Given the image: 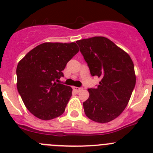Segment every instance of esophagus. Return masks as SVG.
Wrapping results in <instances>:
<instances>
[{
  "label": "esophagus",
  "mask_w": 153,
  "mask_h": 153,
  "mask_svg": "<svg viewBox=\"0 0 153 153\" xmlns=\"http://www.w3.org/2000/svg\"><path fill=\"white\" fill-rule=\"evenodd\" d=\"M73 89L75 90V91H77V92H79V91H82L83 88H82V87H74L73 88Z\"/></svg>",
  "instance_id": "obj_1"
}]
</instances>
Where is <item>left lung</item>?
I'll return each instance as SVG.
<instances>
[{"mask_svg": "<svg viewBox=\"0 0 153 153\" xmlns=\"http://www.w3.org/2000/svg\"><path fill=\"white\" fill-rule=\"evenodd\" d=\"M91 76L101 78L96 88H88L83 102L86 116L106 123L121 115L135 85L134 65L130 56L104 37L77 41Z\"/></svg>", "mask_w": 153, "mask_h": 153, "instance_id": "8db88e82", "label": "left lung"}]
</instances>
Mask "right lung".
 I'll use <instances>...</instances> for the list:
<instances>
[{
  "instance_id": "right-lung-1",
  "label": "right lung",
  "mask_w": 153,
  "mask_h": 153,
  "mask_svg": "<svg viewBox=\"0 0 153 153\" xmlns=\"http://www.w3.org/2000/svg\"><path fill=\"white\" fill-rule=\"evenodd\" d=\"M78 51L75 42L43 43L20 61L16 70L18 91L34 116L50 120L64 113L72 88L57 82Z\"/></svg>"
}]
</instances>
